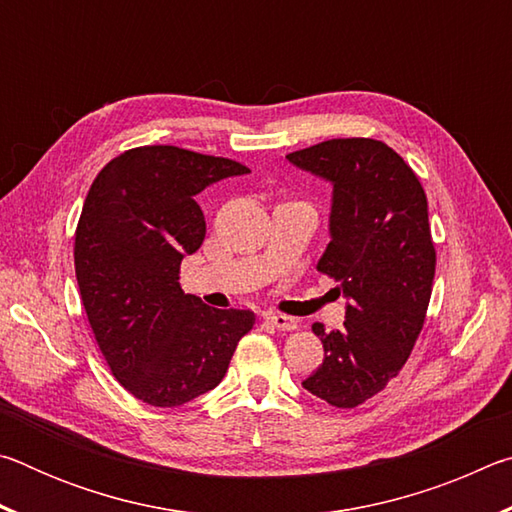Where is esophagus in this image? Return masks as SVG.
Segmentation results:
<instances>
[{
	"mask_svg": "<svg viewBox=\"0 0 512 512\" xmlns=\"http://www.w3.org/2000/svg\"><path fill=\"white\" fill-rule=\"evenodd\" d=\"M264 320L268 325L282 329V332H291V329L298 327L296 318H291L287 314H277V311H268V314H264Z\"/></svg>",
	"mask_w": 512,
	"mask_h": 512,
	"instance_id": "obj_1",
	"label": "esophagus"
}]
</instances>
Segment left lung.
Returning <instances> with one entry per match:
<instances>
[{
    "label": "left lung",
    "instance_id": "obj_1",
    "mask_svg": "<svg viewBox=\"0 0 512 512\" xmlns=\"http://www.w3.org/2000/svg\"><path fill=\"white\" fill-rule=\"evenodd\" d=\"M287 158L334 185L332 241L316 268L350 300L341 329L311 325L325 359L302 386L354 409L400 375L422 332L436 273L427 194L409 164L370 137L327 140Z\"/></svg>",
    "mask_w": 512,
    "mask_h": 512
}]
</instances>
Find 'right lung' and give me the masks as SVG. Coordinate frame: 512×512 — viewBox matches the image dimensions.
<instances>
[{
  "label": "right lung",
  "instance_id": "right-lung-1",
  "mask_svg": "<svg viewBox=\"0 0 512 512\" xmlns=\"http://www.w3.org/2000/svg\"><path fill=\"white\" fill-rule=\"evenodd\" d=\"M250 169L178 146H137L99 171L83 203L74 266L94 339L128 393L180 406L219 386L255 325L250 309H212L180 289L205 239L196 194Z\"/></svg>",
  "mask_w": 512,
  "mask_h": 512
}]
</instances>
